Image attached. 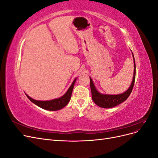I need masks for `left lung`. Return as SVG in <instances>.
<instances>
[{"mask_svg":"<svg viewBox=\"0 0 158 158\" xmlns=\"http://www.w3.org/2000/svg\"><path fill=\"white\" fill-rule=\"evenodd\" d=\"M133 59H134V75L132 81V84L130 85L129 88L123 94H117V95H109V94H103L99 93L97 90L96 88L95 87V85L93 82V81L89 77L90 79V88L92 91V97L94 102L100 107L102 108H111L115 107L120 103L125 102V100L128 98L130 95L134 84L135 82V76H136V64L135 60L134 55L132 52Z\"/></svg>","mask_w":158,"mask_h":158,"instance_id":"left-lung-1","label":"left lung"}]
</instances>
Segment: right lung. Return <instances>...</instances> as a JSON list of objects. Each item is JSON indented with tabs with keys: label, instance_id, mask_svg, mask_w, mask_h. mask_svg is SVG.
I'll list each match as a JSON object with an SVG mask.
<instances>
[{
	"label": "right lung",
	"instance_id": "1",
	"mask_svg": "<svg viewBox=\"0 0 158 158\" xmlns=\"http://www.w3.org/2000/svg\"><path fill=\"white\" fill-rule=\"evenodd\" d=\"M76 80V78L73 81V84H71L70 88L67 90V92H66L63 96L59 98L49 100V101H38V100L32 99L26 94V95L27 97V98L29 99L32 103L35 104L38 107H40L45 110H48V111H57V110H60L61 109H63V107H64L70 102L71 95H72V92H73Z\"/></svg>",
	"mask_w": 158,
	"mask_h": 158
}]
</instances>
